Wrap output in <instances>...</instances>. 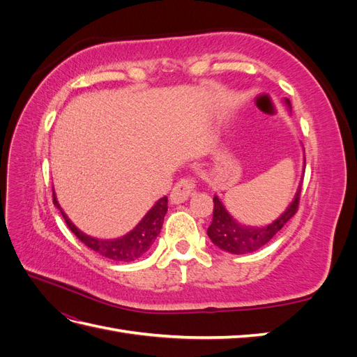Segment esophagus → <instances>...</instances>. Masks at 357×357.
Wrapping results in <instances>:
<instances>
[{
    "label": "esophagus",
    "instance_id": "obj_1",
    "mask_svg": "<svg viewBox=\"0 0 357 357\" xmlns=\"http://www.w3.org/2000/svg\"><path fill=\"white\" fill-rule=\"evenodd\" d=\"M193 189H195V181H193L192 178H181L177 185L172 188V192L169 195L171 202L172 204L185 202L190 197Z\"/></svg>",
    "mask_w": 357,
    "mask_h": 357
}]
</instances>
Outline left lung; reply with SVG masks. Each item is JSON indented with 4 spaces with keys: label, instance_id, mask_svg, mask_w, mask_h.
<instances>
[{
    "label": "left lung",
    "instance_id": "8db88e82",
    "mask_svg": "<svg viewBox=\"0 0 357 357\" xmlns=\"http://www.w3.org/2000/svg\"><path fill=\"white\" fill-rule=\"evenodd\" d=\"M284 104L290 110V101L286 98ZM304 168H305V156H304ZM302 180L296 189V193L291 202L287 205V208L280 214V218L273 220L271 223L264 226H250L244 225L236 220L234 215L226 210L223 202L218 195H214L213 202V222L208 226L207 234L214 245H218L220 250L228 252L232 255H244L256 252L257 248L264 247L269 240H273L275 234L294 218V214L298 210L299 204V193H301Z\"/></svg>",
    "mask_w": 357,
    "mask_h": 357
}]
</instances>
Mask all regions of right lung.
Masks as SVG:
<instances>
[{"mask_svg":"<svg viewBox=\"0 0 357 357\" xmlns=\"http://www.w3.org/2000/svg\"><path fill=\"white\" fill-rule=\"evenodd\" d=\"M53 204L61 211L62 218L66 219L68 228L84 245H88L91 250L98 255L117 262H131L149 252V248L152 247L160 232L162 223H164V218L168 211V198L164 197L155 202L153 207L146 213L144 218L138 222L132 231H129L123 236H117V238L104 240L84 234L68 219V215L58 202L55 190H53Z\"/></svg>","mask_w":357,"mask_h":357,"instance_id":"obj_1","label":"right lung"}]
</instances>
